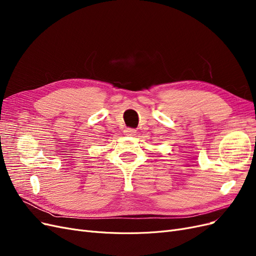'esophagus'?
Masks as SVG:
<instances>
[{
	"label": "esophagus",
	"instance_id": "obj_1",
	"mask_svg": "<svg viewBox=\"0 0 256 256\" xmlns=\"http://www.w3.org/2000/svg\"><path fill=\"white\" fill-rule=\"evenodd\" d=\"M124 132H125V134H126V136H136V131L134 129L127 128L125 131H124Z\"/></svg>",
	"mask_w": 256,
	"mask_h": 256
}]
</instances>
